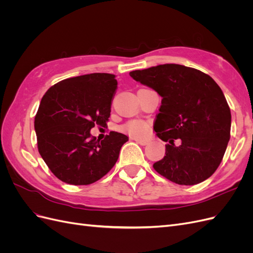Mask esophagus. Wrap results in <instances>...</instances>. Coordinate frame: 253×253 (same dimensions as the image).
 <instances>
[{
    "label": "esophagus",
    "instance_id": "esophagus-1",
    "mask_svg": "<svg viewBox=\"0 0 253 253\" xmlns=\"http://www.w3.org/2000/svg\"><path fill=\"white\" fill-rule=\"evenodd\" d=\"M135 141L138 143V144H140V145H147L148 143H149V141L148 140H145V139H138V138H135Z\"/></svg>",
    "mask_w": 253,
    "mask_h": 253
}]
</instances>
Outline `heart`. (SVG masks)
<instances>
[{
    "label": "heart",
    "instance_id": "obj_1",
    "mask_svg": "<svg viewBox=\"0 0 253 253\" xmlns=\"http://www.w3.org/2000/svg\"><path fill=\"white\" fill-rule=\"evenodd\" d=\"M124 129L132 136L144 137L150 131V126L148 122L143 120H132L127 122L124 126Z\"/></svg>",
    "mask_w": 253,
    "mask_h": 253
}]
</instances>
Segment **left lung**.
Wrapping results in <instances>:
<instances>
[{
    "label": "left lung",
    "mask_w": 253,
    "mask_h": 253,
    "mask_svg": "<svg viewBox=\"0 0 253 253\" xmlns=\"http://www.w3.org/2000/svg\"><path fill=\"white\" fill-rule=\"evenodd\" d=\"M129 76L162 97L154 129L168 142L155 171L178 185L200 183L216 171L230 139L231 113L209 75L179 64L133 71ZM180 139V145L173 142Z\"/></svg>",
    "instance_id": "1"
}]
</instances>
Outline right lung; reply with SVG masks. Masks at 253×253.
Returning a JSON list of instances; mask_svg holds the SVG:
<instances>
[{"label":"right lung","mask_w":253,"mask_h":253,"mask_svg":"<svg viewBox=\"0 0 253 253\" xmlns=\"http://www.w3.org/2000/svg\"><path fill=\"white\" fill-rule=\"evenodd\" d=\"M116 89L115 75L94 73L60 81L43 96L35 117L38 150L60 180L90 185L116 164L127 136L111 132L99 141L90 135L106 126Z\"/></svg>","instance_id":"obj_1"}]
</instances>
